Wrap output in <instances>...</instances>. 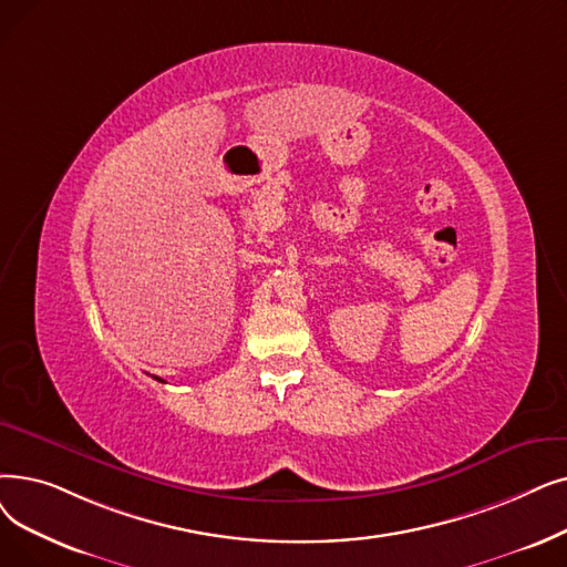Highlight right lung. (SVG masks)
Segmentation results:
<instances>
[{
    "instance_id": "right-lung-1",
    "label": "right lung",
    "mask_w": 567,
    "mask_h": 567,
    "mask_svg": "<svg viewBox=\"0 0 567 567\" xmlns=\"http://www.w3.org/2000/svg\"><path fill=\"white\" fill-rule=\"evenodd\" d=\"M157 380H159V378H157Z\"/></svg>"
}]
</instances>
